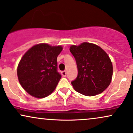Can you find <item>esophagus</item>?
Instances as JSON below:
<instances>
[{
    "instance_id": "esophagus-1",
    "label": "esophagus",
    "mask_w": 133,
    "mask_h": 133,
    "mask_svg": "<svg viewBox=\"0 0 133 133\" xmlns=\"http://www.w3.org/2000/svg\"><path fill=\"white\" fill-rule=\"evenodd\" d=\"M62 75L63 76V77L66 76V71H62Z\"/></svg>"
}]
</instances>
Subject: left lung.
I'll use <instances>...</instances> for the list:
<instances>
[{
  "label": "left lung",
  "instance_id": "obj_1",
  "mask_svg": "<svg viewBox=\"0 0 133 133\" xmlns=\"http://www.w3.org/2000/svg\"><path fill=\"white\" fill-rule=\"evenodd\" d=\"M70 50L78 67V76L71 83L75 91L87 96L102 92L109 86L113 75L112 62L106 52L88 42L72 45Z\"/></svg>",
  "mask_w": 133,
  "mask_h": 133
}]
</instances>
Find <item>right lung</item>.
<instances>
[{
	"label": "right lung",
	"mask_w": 133,
	"mask_h": 133,
	"mask_svg": "<svg viewBox=\"0 0 133 133\" xmlns=\"http://www.w3.org/2000/svg\"><path fill=\"white\" fill-rule=\"evenodd\" d=\"M61 46L40 44L32 47L23 56L17 75L23 88L31 96L44 98L56 88L62 76L57 71V58Z\"/></svg>",
	"instance_id": "add662e5"
}]
</instances>
